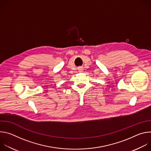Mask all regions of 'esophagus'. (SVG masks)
I'll list each match as a JSON object with an SVG mask.
<instances>
[{
	"mask_svg": "<svg viewBox=\"0 0 151 151\" xmlns=\"http://www.w3.org/2000/svg\"><path fill=\"white\" fill-rule=\"evenodd\" d=\"M78 71H79V72H82V70H83V68H81V67H79V68H78Z\"/></svg>",
	"mask_w": 151,
	"mask_h": 151,
	"instance_id": "34e87169",
	"label": "esophagus"
}]
</instances>
